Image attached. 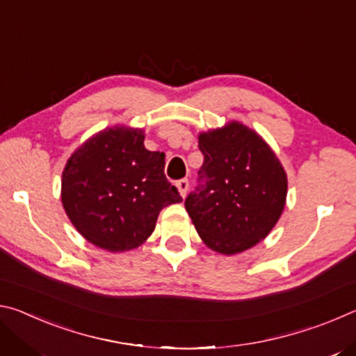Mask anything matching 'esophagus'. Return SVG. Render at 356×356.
Listing matches in <instances>:
<instances>
[{
	"mask_svg": "<svg viewBox=\"0 0 356 356\" xmlns=\"http://www.w3.org/2000/svg\"><path fill=\"white\" fill-rule=\"evenodd\" d=\"M177 188H179L180 196L185 197V196H186V193H188V188H190V182H188V179H182V180H179V182H177Z\"/></svg>",
	"mask_w": 356,
	"mask_h": 356,
	"instance_id": "esophagus-1",
	"label": "esophagus"
}]
</instances>
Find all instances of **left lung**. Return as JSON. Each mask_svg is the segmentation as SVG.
I'll return each instance as SVG.
<instances>
[{"instance_id": "8db88e82", "label": "left lung", "mask_w": 356, "mask_h": 356, "mask_svg": "<svg viewBox=\"0 0 356 356\" xmlns=\"http://www.w3.org/2000/svg\"><path fill=\"white\" fill-rule=\"evenodd\" d=\"M204 163L185 209L209 248L237 254L268 236L286 204L287 177L256 131L231 122L200 135Z\"/></svg>"}]
</instances>
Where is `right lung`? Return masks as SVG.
Returning a JSON list of instances; mask_svg holds the SVG:
<instances>
[{"label": "right lung", "instance_id": "right-lung-1", "mask_svg": "<svg viewBox=\"0 0 356 356\" xmlns=\"http://www.w3.org/2000/svg\"><path fill=\"white\" fill-rule=\"evenodd\" d=\"M63 206L81 236L108 251L140 246L160 210L182 201L165 176V154L144 147V131H100L70 156L63 172Z\"/></svg>", "mask_w": 356, "mask_h": 356}]
</instances>
